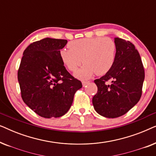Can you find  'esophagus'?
Masks as SVG:
<instances>
[{"label":"esophagus","mask_w":156,"mask_h":156,"mask_svg":"<svg viewBox=\"0 0 156 156\" xmlns=\"http://www.w3.org/2000/svg\"><path fill=\"white\" fill-rule=\"evenodd\" d=\"M89 81H83L82 82L83 87H85L87 84H89Z\"/></svg>","instance_id":"obj_1"}]
</instances>
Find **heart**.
Wrapping results in <instances>:
<instances>
[{
	"mask_svg": "<svg viewBox=\"0 0 156 156\" xmlns=\"http://www.w3.org/2000/svg\"><path fill=\"white\" fill-rule=\"evenodd\" d=\"M67 45L69 49L60 50V58L72 72H76L83 62L85 64L76 73L79 77H89L94 73L103 75L114 65L116 46L109 37L82 38L70 41Z\"/></svg>",
	"mask_w": 156,
	"mask_h": 156,
	"instance_id": "b5f03b06",
	"label": "heart"
}]
</instances>
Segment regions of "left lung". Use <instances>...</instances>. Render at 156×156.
<instances>
[{
  "mask_svg": "<svg viewBox=\"0 0 156 156\" xmlns=\"http://www.w3.org/2000/svg\"><path fill=\"white\" fill-rule=\"evenodd\" d=\"M114 42V64L105 75L94 80L98 91L92 99L96 112L106 118L123 116L138 103L145 78L141 58L135 46L119 37ZM109 80L112 84L108 85Z\"/></svg>",
  "mask_w": 156,
  "mask_h": 156,
  "instance_id": "obj_1",
  "label": "left lung"
}]
</instances>
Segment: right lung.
I'll list each match as a JSON object with an SVG mask.
<instances>
[{
	"label": "right lung",
	"instance_id": "right-lung-1",
	"mask_svg": "<svg viewBox=\"0 0 156 156\" xmlns=\"http://www.w3.org/2000/svg\"><path fill=\"white\" fill-rule=\"evenodd\" d=\"M67 40L44 38L31 43L23 52L18 71L21 97L43 118L65 115L73 102L81 81L70 74L62 62L60 50Z\"/></svg>",
	"mask_w": 156,
	"mask_h": 156
}]
</instances>
